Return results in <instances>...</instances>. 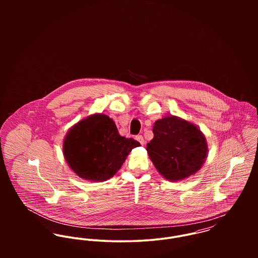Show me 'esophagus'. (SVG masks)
<instances>
[{
    "label": "esophagus",
    "mask_w": 258,
    "mask_h": 258,
    "mask_svg": "<svg viewBox=\"0 0 258 258\" xmlns=\"http://www.w3.org/2000/svg\"><path fill=\"white\" fill-rule=\"evenodd\" d=\"M135 139H136L141 145H144V144H145V140H144V138H143L142 135H137V136L135 137Z\"/></svg>",
    "instance_id": "obj_1"
}]
</instances>
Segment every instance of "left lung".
Returning <instances> with one entry per match:
<instances>
[{"instance_id": "8db88e82", "label": "left lung", "mask_w": 258, "mask_h": 258, "mask_svg": "<svg viewBox=\"0 0 258 258\" xmlns=\"http://www.w3.org/2000/svg\"><path fill=\"white\" fill-rule=\"evenodd\" d=\"M153 133L154 138L146 150L163 178L171 182L182 181L203 167L209 146L196 124L178 116H166L154 123Z\"/></svg>"}]
</instances>
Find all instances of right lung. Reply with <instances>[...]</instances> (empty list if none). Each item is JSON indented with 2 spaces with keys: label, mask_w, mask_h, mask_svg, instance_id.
Here are the masks:
<instances>
[{
  "label": "right lung",
  "mask_w": 258,
  "mask_h": 258,
  "mask_svg": "<svg viewBox=\"0 0 258 258\" xmlns=\"http://www.w3.org/2000/svg\"><path fill=\"white\" fill-rule=\"evenodd\" d=\"M138 146V141L119 134L109 116L93 113L68 131L62 152L76 176L86 181L105 182L120 170L132 149Z\"/></svg>",
  "instance_id": "obj_1"
}]
</instances>
